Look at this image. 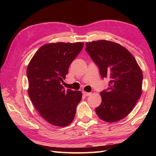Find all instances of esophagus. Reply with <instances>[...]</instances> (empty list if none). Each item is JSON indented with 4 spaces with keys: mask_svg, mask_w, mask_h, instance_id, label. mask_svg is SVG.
I'll return each mask as SVG.
<instances>
[{
    "mask_svg": "<svg viewBox=\"0 0 156 156\" xmlns=\"http://www.w3.org/2000/svg\"><path fill=\"white\" fill-rule=\"evenodd\" d=\"M83 94L84 96H89L91 95V93H89V92H85V91H83Z\"/></svg>",
    "mask_w": 156,
    "mask_h": 156,
    "instance_id": "obj_1",
    "label": "esophagus"
}]
</instances>
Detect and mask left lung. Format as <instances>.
Masks as SVG:
<instances>
[{
    "label": "left lung",
    "mask_w": 156,
    "mask_h": 156,
    "mask_svg": "<svg viewBox=\"0 0 156 156\" xmlns=\"http://www.w3.org/2000/svg\"><path fill=\"white\" fill-rule=\"evenodd\" d=\"M86 51L109 87L100 92L102 102L96 108L100 119L114 122L130 113L142 94L143 76L135 58L120 44L108 41L86 44Z\"/></svg>",
    "instance_id": "1"
}]
</instances>
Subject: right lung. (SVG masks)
I'll return each mask as SVG.
<instances>
[{
    "mask_svg": "<svg viewBox=\"0 0 156 156\" xmlns=\"http://www.w3.org/2000/svg\"><path fill=\"white\" fill-rule=\"evenodd\" d=\"M83 46V43L46 44L29 63V96L42 117L53 125L67 126L74 118L82 93L65 90L61 83Z\"/></svg>",
    "mask_w": 156,
    "mask_h": 156,
    "instance_id": "add662e5",
    "label": "right lung"
}]
</instances>
